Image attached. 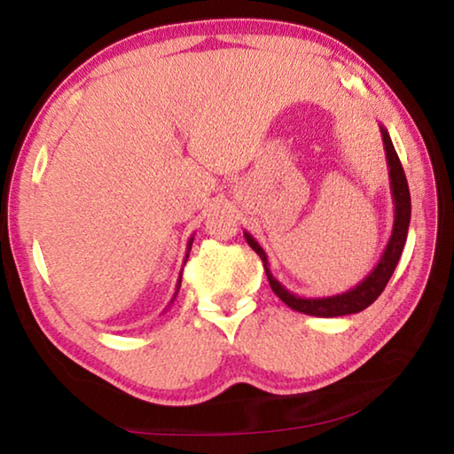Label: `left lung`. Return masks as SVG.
<instances>
[{
    "label": "left lung",
    "instance_id": "obj_1",
    "mask_svg": "<svg viewBox=\"0 0 454 454\" xmlns=\"http://www.w3.org/2000/svg\"><path fill=\"white\" fill-rule=\"evenodd\" d=\"M380 134H382L384 152H387L390 192H393V202H395V222H393V232H390L387 248H384L379 264H376L371 270V274H368L364 280H360L355 288L340 292V294L317 296V298H306V296L294 294V292H290L286 286H282V284L274 278L270 268H268V258H266L264 248L254 240V236L244 230L246 242L250 244V248L254 250L260 256V260L264 262V270L268 276V282H270V288L274 290V294L278 296L284 304L290 306L292 310L310 314V317H320V318H334V317H344V314H356L360 310L368 309V306L380 296V292L388 284L390 276H393L398 260H401V254H403L406 234H409L411 192H409V184H406L403 164L401 160H398L393 140H390L388 136V129L380 126Z\"/></svg>",
    "mask_w": 454,
    "mask_h": 454
}]
</instances>
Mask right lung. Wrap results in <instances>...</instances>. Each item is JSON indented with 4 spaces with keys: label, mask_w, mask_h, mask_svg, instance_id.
Returning <instances> with one entry per match:
<instances>
[{
    "label": "right lung",
    "mask_w": 454,
    "mask_h": 454,
    "mask_svg": "<svg viewBox=\"0 0 454 454\" xmlns=\"http://www.w3.org/2000/svg\"><path fill=\"white\" fill-rule=\"evenodd\" d=\"M192 242H194V236H190V240H188V248H186V258H184V264H186V260H188V256H190V250H192ZM180 284H182V274L178 276V282H176V290H174V296H172V301L170 302H174V298L178 296V292H180Z\"/></svg>",
    "instance_id": "1"
}]
</instances>
